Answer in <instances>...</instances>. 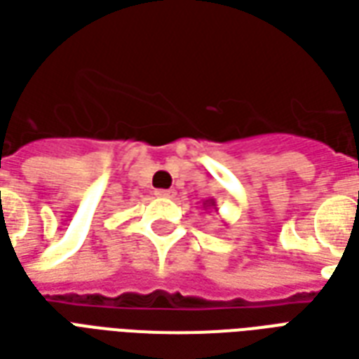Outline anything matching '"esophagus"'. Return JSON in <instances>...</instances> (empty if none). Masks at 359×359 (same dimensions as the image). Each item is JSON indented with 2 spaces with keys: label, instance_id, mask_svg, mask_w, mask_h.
<instances>
[{
  "label": "esophagus",
  "instance_id": "34e87169",
  "mask_svg": "<svg viewBox=\"0 0 359 359\" xmlns=\"http://www.w3.org/2000/svg\"><path fill=\"white\" fill-rule=\"evenodd\" d=\"M156 196L157 198H167V200H172V198L177 196V192L171 190V188H169V190H156Z\"/></svg>",
  "mask_w": 359,
  "mask_h": 359
}]
</instances>
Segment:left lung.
<instances>
[{"instance_id":"1","label":"left lung","mask_w":359,"mask_h":359,"mask_svg":"<svg viewBox=\"0 0 359 359\" xmlns=\"http://www.w3.org/2000/svg\"><path fill=\"white\" fill-rule=\"evenodd\" d=\"M203 210H205V211H208V210L217 211V202H215L213 198H210V200H205V202H203Z\"/></svg>"}]
</instances>
